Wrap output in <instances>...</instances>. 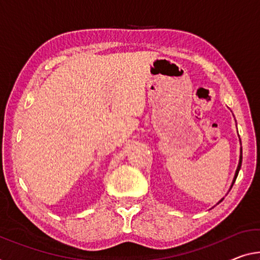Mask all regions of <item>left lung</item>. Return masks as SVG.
Segmentation results:
<instances>
[{"label": "left lung", "instance_id": "left-lung-1", "mask_svg": "<svg viewBox=\"0 0 260 260\" xmlns=\"http://www.w3.org/2000/svg\"><path fill=\"white\" fill-rule=\"evenodd\" d=\"M237 133H238V131H237ZM239 142H241V139H239ZM241 166H242V147H241V155H239V161H238V166H237V170H236V173H235V177H234V180H233V183H231V186H230V189H231V187H233L234 186V183H235V181H236V178H237V175H238V172H239V170H241ZM229 189V190H230ZM223 199H224V198H223ZM223 199H221V200H219V201H218V203L219 202H222V200Z\"/></svg>", "mask_w": 260, "mask_h": 260}]
</instances>
